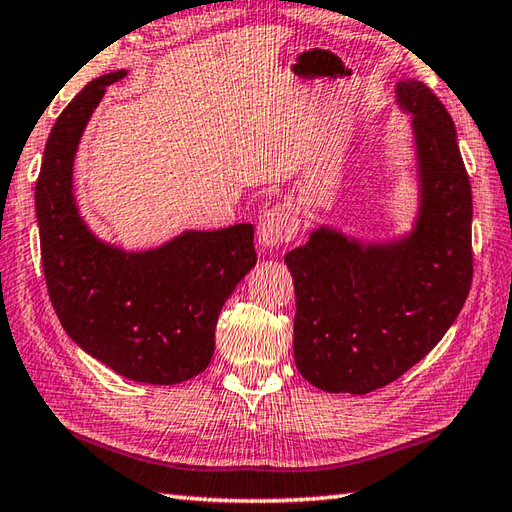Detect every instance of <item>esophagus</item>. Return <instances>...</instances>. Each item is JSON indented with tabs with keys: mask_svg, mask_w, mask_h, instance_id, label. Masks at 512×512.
Here are the masks:
<instances>
[{
	"mask_svg": "<svg viewBox=\"0 0 512 512\" xmlns=\"http://www.w3.org/2000/svg\"><path fill=\"white\" fill-rule=\"evenodd\" d=\"M299 233V220L297 213L290 209L288 204H279L273 206V209L264 211V215L259 217V226H257V237H259V246L264 250H275L279 246H284Z\"/></svg>",
	"mask_w": 512,
	"mask_h": 512,
	"instance_id": "1",
	"label": "esophagus"
}]
</instances>
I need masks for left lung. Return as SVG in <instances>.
<instances>
[{
    "label": "left lung",
    "mask_w": 512,
    "mask_h": 512,
    "mask_svg": "<svg viewBox=\"0 0 512 512\" xmlns=\"http://www.w3.org/2000/svg\"><path fill=\"white\" fill-rule=\"evenodd\" d=\"M396 103L416 140L411 231L361 242L319 226L284 257L295 281L297 369L330 394L394 383L438 345L471 290L473 198L455 125L422 81H398Z\"/></svg>",
    "instance_id": "left-lung-1"
}]
</instances>
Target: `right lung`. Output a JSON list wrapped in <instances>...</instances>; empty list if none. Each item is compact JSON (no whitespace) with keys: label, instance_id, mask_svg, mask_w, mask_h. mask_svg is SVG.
Segmentation results:
<instances>
[{"label":"right lung","instance_id":"1","mask_svg":"<svg viewBox=\"0 0 512 512\" xmlns=\"http://www.w3.org/2000/svg\"><path fill=\"white\" fill-rule=\"evenodd\" d=\"M85 85L54 123L35 187L41 262L54 312L81 350L136 383L176 385L204 372L224 301L257 264L253 224L184 231L149 250L96 237L76 209L72 169L105 88Z\"/></svg>","mask_w":512,"mask_h":512}]
</instances>
